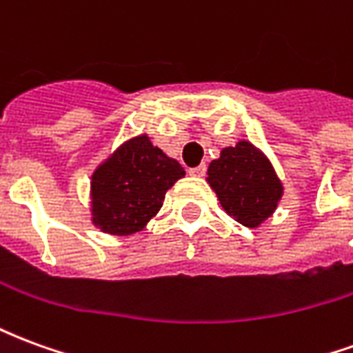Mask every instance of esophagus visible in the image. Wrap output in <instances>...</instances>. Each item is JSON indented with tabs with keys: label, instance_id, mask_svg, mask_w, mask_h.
Wrapping results in <instances>:
<instances>
[{
	"label": "esophagus",
	"instance_id": "obj_1",
	"mask_svg": "<svg viewBox=\"0 0 353 353\" xmlns=\"http://www.w3.org/2000/svg\"><path fill=\"white\" fill-rule=\"evenodd\" d=\"M189 174L194 177H202L204 174H206V164H200V166H196V168H191L189 170Z\"/></svg>",
	"mask_w": 353,
	"mask_h": 353
}]
</instances>
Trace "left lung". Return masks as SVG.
<instances>
[{
    "label": "left lung",
    "instance_id": "obj_1",
    "mask_svg": "<svg viewBox=\"0 0 353 353\" xmlns=\"http://www.w3.org/2000/svg\"><path fill=\"white\" fill-rule=\"evenodd\" d=\"M206 181L223 210L244 227L257 229L276 212L283 185L272 162L248 139L223 147L219 159L210 162Z\"/></svg>",
    "mask_w": 353,
    "mask_h": 353
}]
</instances>
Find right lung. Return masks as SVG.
I'll list each match as a JSON object with an SVG mask.
<instances>
[{"instance_id":"obj_1","label":"right lung","mask_w":353,"mask_h":353,"mask_svg":"<svg viewBox=\"0 0 353 353\" xmlns=\"http://www.w3.org/2000/svg\"><path fill=\"white\" fill-rule=\"evenodd\" d=\"M185 176L183 166L151 143L147 134L126 139L90 177L94 227L130 236L159 214L166 191Z\"/></svg>"}]
</instances>
